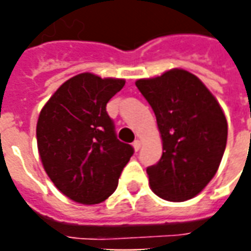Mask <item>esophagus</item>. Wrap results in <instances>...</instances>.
Masks as SVG:
<instances>
[{
    "label": "esophagus",
    "mask_w": 251,
    "mask_h": 251,
    "mask_svg": "<svg viewBox=\"0 0 251 251\" xmlns=\"http://www.w3.org/2000/svg\"><path fill=\"white\" fill-rule=\"evenodd\" d=\"M141 145H142V142L140 141V140H136V141L133 142V148H134V151H140V149H141Z\"/></svg>",
    "instance_id": "1"
}]
</instances>
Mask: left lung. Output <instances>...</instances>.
I'll use <instances>...</instances> for the list:
<instances>
[{
	"instance_id": "obj_1",
	"label": "left lung",
	"mask_w": 251,
	"mask_h": 251,
	"mask_svg": "<svg viewBox=\"0 0 251 251\" xmlns=\"http://www.w3.org/2000/svg\"><path fill=\"white\" fill-rule=\"evenodd\" d=\"M136 86L152 106L163 140L160 161L147 168L151 188L168 201L192 199L215 176L226 149L221 104L199 77L180 68L138 79Z\"/></svg>"
}]
</instances>
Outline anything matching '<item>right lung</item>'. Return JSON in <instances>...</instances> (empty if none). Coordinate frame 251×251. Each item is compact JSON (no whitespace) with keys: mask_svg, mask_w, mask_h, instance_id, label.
<instances>
[{"mask_svg":"<svg viewBox=\"0 0 251 251\" xmlns=\"http://www.w3.org/2000/svg\"><path fill=\"white\" fill-rule=\"evenodd\" d=\"M124 79L83 72L57 88L41 109L37 148L56 188L74 201L98 204L113 194L134 149L121 142L106 104Z\"/></svg>","mask_w":251,"mask_h":251,"instance_id":"1","label":"right lung"}]
</instances>
